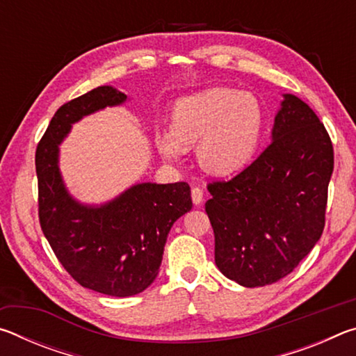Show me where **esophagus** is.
I'll use <instances>...</instances> for the list:
<instances>
[{
    "instance_id": "34e87169",
    "label": "esophagus",
    "mask_w": 356,
    "mask_h": 356,
    "mask_svg": "<svg viewBox=\"0 0 356 356\" xmlns=\"http://www.w3.org/2000/svg\"><path fill=\"white\" fill-rule=\"evenodd\" d=\"M202 196H204V191H202V188L201 186H193L191 188V200H193V202L196 204H201L202 202Z\"/></svg>"
}]
</instances>
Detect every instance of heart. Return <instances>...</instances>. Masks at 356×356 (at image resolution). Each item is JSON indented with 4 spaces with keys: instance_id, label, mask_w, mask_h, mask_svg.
I'll use <instances>...</instances> for the list:
<instances>
[{
    "instance_id": "b5f03b06",
    "label": "heart",
    "mask_w": 356,
    "mask_h": 356,
    "mask_svg": "<svg viewBox=\"0 0 356 356\" xmlns=\"http://www.w3.org/2000/svg\"><path fill=\"white\" fill-rule=\"evenodd\" d=\"M262 130V108L248 92L212 88L180 100L171 116V131L156 135L166 159L177 160L184 147L197 144L204 170L225 176L248 163Z\"/></svg>"
}]
</instances>
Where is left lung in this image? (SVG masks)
Wrapping results in <instances>:
<instances>
[{"instance_id": "left-lung-1", "label": "left lung", "mask_w": 356, "mask_h": 356, "mask_svg": "<svg viewBox=\"0 0 356 356\" xmlns=\"http://www.w3.org/2000/svg\"><path fill=\"white\" fill-rule=\"evenodd\" d=\"M284 97L273 141L264 152L236 177L207 184L215 264L245 287L284 278L314 248L325 227L333 144L303 100Z\"/></svg>"}]
</instances>
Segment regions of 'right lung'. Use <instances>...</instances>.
Here are the masks:
<instances>
[{
	"instance_id": "right-lung-1",
	"label": "right lung",
	"mask_w": 356,
	"mask_h": 356,
	"mask_svg": "<svg viewBox=\"0 0 356 356\" xmlns=\"http://www.w3.org/2000/svg\"><path fill=\"white\" fill-rule=\"evenodd\" d=\"M125 99L111 86H99L67 102L35 149L42 232L78 284L111 297H130L152 284L168 232L193 206L186 182L135 185L102 207H84L65 191L58 144L78 119Z\"/></svg>"
}]
</instances>
